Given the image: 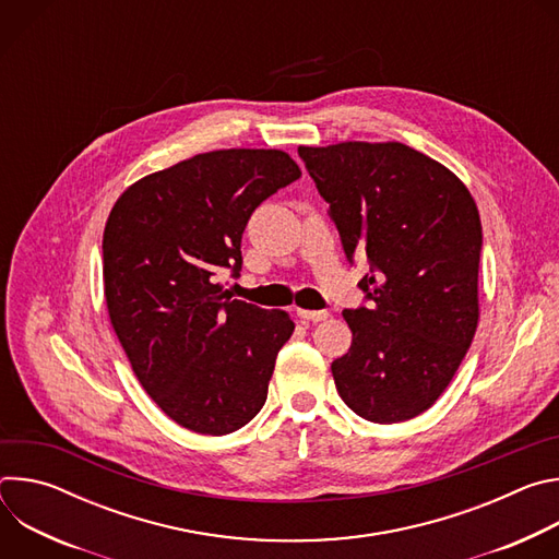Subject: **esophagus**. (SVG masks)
Wrapping results in <instances>:
<instances>
[{"mask_svg":"<svg viewBox=\"0 0 559 559\" xmlns=\"http://www.w3.org/2000/svg\"><path fill=\"white\" fill-rule=\"evenodd\" d=\"M296 313H298L300 321H311V323L325 321V318H330V311H328V309H298Z\"/></svg>","mask_w":559,"mask_h":559,"instance_id":"esophagus-1","label":"esophagus"}]
</instances>
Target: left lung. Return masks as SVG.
Returning <instances> with one entry per match:
<instances>
[{"instance_id":"8db88e82","label":"left lung","mask_w":559,"mask_h":559,"mask_svg":"<svg viewBox=\"0 0 559 559\" xmlns=\"http://www.w3.org/2000/svg\"><path fill=\"white\" fill-rule=\"evenodd\" d=\"M343 250L367 254L369 307L345 309L349 352L332 362L345 405L378 425L427 412L471 347L483 225L468 188L397 141L298 145Z\"/></svg>"}]
</instances>
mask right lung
<instances>
[{
  "label": "right lung",
  "instance_id": "add662e5",
  "mask_svg": "<svg viewBox=\"0 0 559 559\" xmlns=\"http://www.w3.org/2000/svg\"><path fill=\"white\" fill-rule=\"evenodd\" d=\"M300 177L283 150L229 147L152 173L117 199L104 229V296L134 376L177 425L225 436L265 405L283 309L231 300L252 212Z\"/></svg>",
  "mask_w": 559,
  "mask_h": 559
}]
</instances>
